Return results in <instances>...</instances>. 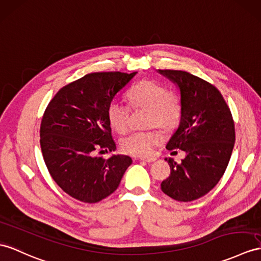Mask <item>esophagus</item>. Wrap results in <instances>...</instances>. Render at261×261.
Here are the masks:
<instances>
[{"label":"esophagus","mask_w":261,"mask_h":261,"mask_svg":"<svg viewBox=\"0 0 261 261\" xmlns=\"http://www.w3.org/2000/svg\"><path fill=\"white\" fill-rule=\"evenodd\" d=\"M139 161L146 162V163H152V162L156 161V158H154V157H142V158H139Z\"/></svg>","instance_id":"1"}]
</instances>
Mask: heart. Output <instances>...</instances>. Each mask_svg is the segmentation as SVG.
Instances as JSON below:
<instances>
[{"instance_id":"1","label":"heart","mask_w":261,"mask_h":261,"mask_svg":"<svg viewBox=\"0 0 261 261\" xmlns=\"http://www.w3.org/2000/svg\"><path fill=\"white\" fill-rule=\"evenodd\" d=\"M129 104L134 110L146 109L145 125L158 126L170 130L178 124L181 116V103L176 94L170 93L162 83L147 80L138 83L128 93ZM130 109L118 99L112 100L107 107V119L118 133H125L129 126ZM162 141L157 129L134 132L120 142L125 154L135 157L149 156L155 146Z\"/></svg>"}]
</instances>
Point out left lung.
Wrapping results in <instances>:
<instances>
[{"mask_svg":"<svg viewBox=\"0 0 261 261\" xmlns=\"http://www.w3.org/2000/svg\"><path fill=\"white\" fill-rule=\"evenodd\" d=\"M158 72L180 91V122L166 148L186 152L179 164L165 160L170 175L161 187L170 198L193 201L211 192L225 173L234 145L233 119L222 95L211 83L184 71Z\"/></svg>","mask_w":261,"mask_h":261,"instance_id":"1","label":"left lung"}]
</instances>
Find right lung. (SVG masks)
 <instances>
[{"mask_svg":"<svg viewBox=\"0 0 261 261\" xmlns=\"http://www.w3.org/2000/svg\"><path fill=\"white\" fill-rule=\"evenodd\" d=\"M137 72L91 73L69 83L49 101L41 123L40 143L52 178L83 202H98L117 189L132 158L109 160L95 150L116 149L107 107Z\"/></svg>","mask_w":261,"mask_h":261,"instance_id":"1","label":"right lung"}]
</instances>
